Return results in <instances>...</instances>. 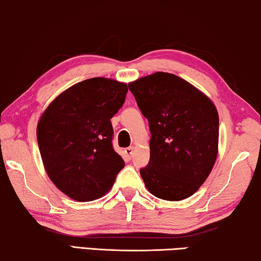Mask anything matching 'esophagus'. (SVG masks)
Listing matches in <instances>:
<instances>
[{
    "label": "esophagus",
    "instance_id": "34e87169",
    "mask_svg": "<svg viewBox=\"0 0 261 261\" xmlns=\"http://www.w3.org/2000/svg\"><path fill=\"white\" fill-rule=\"evenodd\" d=\"M125 153L129 155V158H131L132 155L135 153V147L134 146H130V147H126L125 149Z\"/></svg>",
    "mask_w": 261,
    "mask_h": 261
}]
</instances>
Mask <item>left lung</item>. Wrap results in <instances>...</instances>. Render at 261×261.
I'll list each match as a JSON object with an SVG mask.
<instances>
[{"label":"left lung","instance_id":"1","mask_svg":"<svg viewBox=\"0 0 261 261\" xmlns=\"http://www.w3.org/2000/svg\"><path fill=\"white\" fill-rule=\"evenodd\" d=\"M151 132L150 162L141 169L154 197H191L211 173L218 155L219 116L205 93L173 73L154 72L129 84Z\"/></svg>","mask_w":261,"mask_h":261}]
</instances>
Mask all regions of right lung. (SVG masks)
I'll return each mask as SVG.
<instances>
[{"label": "right lung", "instance_id": "obj_1", "mask_svg": "<svg viewBox=\"0 0 261 261\" xmlns=\"http://www.w3.org/2000/svg\"><path fill=\"white\" fill-rule=\"evenodd\" d=\"M126 83L95 77L58 95L40 117L37 143L45 172L77 201L103 197L124 168L112 147L111 118L123 107Z\"/></svg>", "mask_w": 261, "mask_h": 261}]
</instances>
